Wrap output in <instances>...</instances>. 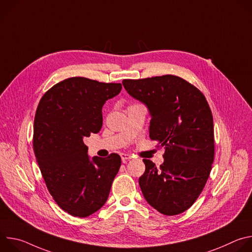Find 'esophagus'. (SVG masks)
Masks as SVG:
<instances>
[{"label": "esophagus", "mask_w": 252, "mask_h": 252, "mask_svg": "<svg viewBox=\"0 0 252 252\" xmlns=\"http://www.w3.org/2000/svg\"><path fill=\"white\" fill-rule=\"evenodd\" d=\"M121 158H122L123 162H126L127 160H129L131 158V156L128 154H121Z\"/></svg>", "instance_id": "obj_1"}]
</instances>
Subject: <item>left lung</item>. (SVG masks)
<instances>
[{
  "instance_id": "obj_1",
  "label": "left lung",
  "mask_w": 252,
  "mask_h": 252,
  "mask_svg": "<svg viewBox=\"0 0 252 252\" xmlns=\"http://www.w3.org/2000/svg\"><path fill=\"white\" fill-rule=\"evenodd\" d=\"M126 92L152 115L150 137L164 147L159 167L143 159L138 184L146 200L164 215L189 209L201 193L214 159L213 119L203 94L186 80L164 75L124 80Z\"/></svg>"
}]
</instances>
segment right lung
Segmentation results:
<instances>
[{
	"label": "right lung",
	"mask_w": 252,
	"mask_h": 252,
	"mask_svg": "<svg viewBox=\"0 0 252 252\" xmlns=\"http://www.w3.org/2000/svg\"><path fill=\"white\" fill-rule=\"evenodd\" d=\"M122 88V84L68 78L46 92L37 107L34 156L54 200L73 217L87 218L105 203L121 167L118 154L91 160L83 139L99 131L103 103Z\"/></svg>",
	"instance_id": "right-lung-1"
}]
</instances>
